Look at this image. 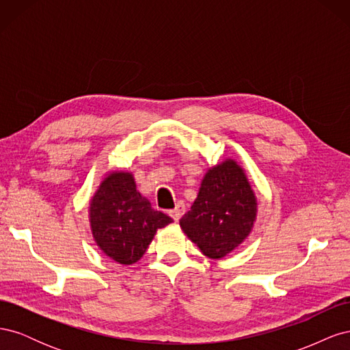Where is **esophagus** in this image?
Segmentation results:
<instances>
[{
  "instance_id": "obj_1",
  "label": "esophagus",
  "mask_w": 350,
  "mask_h": 350,
  "mask_svg": "<svg viewBox=\"0 0 350 350\" xmlns=\"http://www.w3.org/2000/svg\"><path fill=\"white\" fill-rule=\"evenodd\" d=\"M185 213V204L183 203V201H179V203H176L175 208H172L171 211H169V216H171L175 221H178L179 219H181V216Z\"/></svg>"
}]
</instances>
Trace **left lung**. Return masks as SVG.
<instances>
[{
  "mask_svg": "<svg viewBox=\"0 0 350 350\" xmlns=\"http://www.w3.org/2000/svg\"><path fill=\"white\" fill-rule=\"evenodd\" d=\"M257 206L245 171L234 159H225L206 172L197 198L179 226L206 257L219 260L251 234Z\"/></svg>",
  "mask_w": 350,
  "mask_h": 350,
  "instance_id": "left-lung-1",
  "label": "left lung"
}]
</instances>
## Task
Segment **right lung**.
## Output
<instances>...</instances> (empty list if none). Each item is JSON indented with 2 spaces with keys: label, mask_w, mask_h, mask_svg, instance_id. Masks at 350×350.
<instances>
[{
  "label": "right lung",
  "mask_w": 350,
  "mask_h": 350,
  "mask_svg": "<svg viewBox=\"0 0 350 350\" xmlns=\"http://www.w3.org/2000/svg\"><path fill=\"white\" fill-rule=\"evenodd\" d=\"M92 235L105 256L122 266L139 261L156 230L172 221L137 191L131 172H109L89 206Z\"/></svg>",
  "instance_id": "right-lung-1"
}]
</instances>
